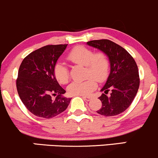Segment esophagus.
<instances>
[{
    "label": "esophagus",
    "mask_w": 158,
    "mask_h": 158,
    "mask_svg": "<svg viewBox=\"0 0 158 158\" xmlns=\"http://www.w3.org/2000/svg\"><path fill=\"white\" fill-rule=\"evenodd\" d=\"M82 98L86 101H90L91 99V97H86V96H82Z\"/></svg>",
    "instance_id": "34e87169"
}]
</instances>
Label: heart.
<instances>
[{"label":"heart","mask_w":158,"mask_h":158,"mask_svg":"<svg viewBox=\"0 0 158 158\" xmlns=\"http://www.w3.org/2000/svg\"><path fill=\"white\" fill-rule=\"evenodd\" d=\"M67 58L73 64L85 66V77H88L85 81H73L69 85L68 90L70 95H88L97 87L96 80L98 82H103L108 77L110 62L104 52H95L85 46H77L68 52ZM53 73L59 83L66 84L68 82L70 79L69 70L63 62L56 63Z\"/></svg>","instance_id":"b5f03b06"}]
</instances>
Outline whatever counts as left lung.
<instances>
[{"label":"left lung","instance_id":"1","mask_svg":"<svg viewBox=\"0 0 158 158\" xmlns=\"http://www.w3.org/2000/svg\"><path fill=\"white\" fill-rule=\"evenodd\" d=\"M87 44L104 52L110 64L109 77L101 89L105 94L99 97L102 107L97 112L106 117L118 115L131 106L139 89L137 65L129 52L110 40H93ZM109 91L111 94L108 96Z\"/></svg>","mask_w":158,"mask_h":158}]
</instances>
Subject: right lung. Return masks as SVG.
Returning a JSON list of instances; mask_svg holds the SVG:
<instances>
[{"label": "right lung", "instance_id": "right-lung-1", "mask_svg": "<svg viewBox=\"0 0 158 158\" xmlns=\"http://www.w3.org/2000/svg\"><path fill=\"white\" fill-rule=\"evenodd\" d=\"M68 44L46 45L32 52L21 62L16 79L20 99L29 111L39 117L50 119L68 108L71 98L63 97L53 68ZM56 97L54 99L52 96Z\"/></svg>", "mask_w": 158, "mask_h": 158}]
</instances>
